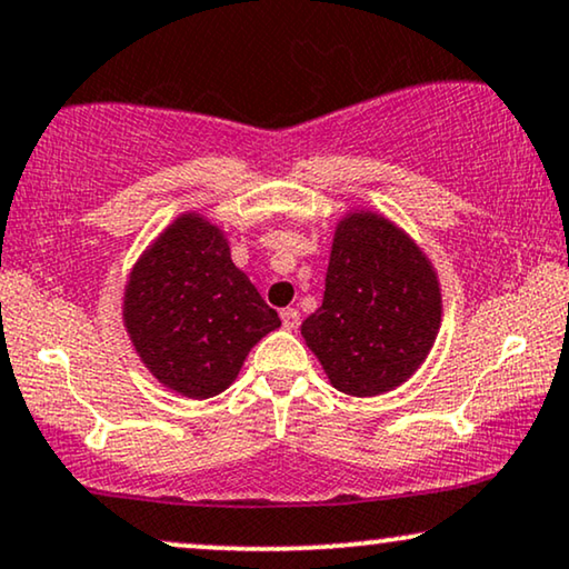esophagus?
Returning <instances> with one entry per match:
<instances>
[{
  "label": "esophagus",
  "mask_w": 569,
  "mask_h": 569,
  "mask_svg": "<svg viewBox=\"0 0 569 569\" xmlns=\"http://www.w3.org/2000/svg\"><path fill=\"white\" fill-rule=\"evenodd\" d=\"M282 327L287 329V331H295L300 327V313H298V308H284L282 311Z\"/></svg>",
  "instance_id": "obj_1"
}]
</instances>
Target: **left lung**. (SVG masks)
Returning <instances> with one entry per match:
<instances>
[{
  "label": "left lung",
  "instance_id": "obj_1",
  "mask_svg": "<svg viewBox=\"0 0 569 569\" xmlns=\"http://www.w3.org/2000/svg\"><path fill=\"white\" fill-rule=\"evenodd\" d=\"M439 327L441 284L423 248L379 211H345L323 300L300 327L331 387L392 392L429 358Z\"/></svg>",
  "mask_w": 569,
  "mask_h": 569
}]
</instances>
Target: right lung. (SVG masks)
Instances as JSON below:
<instances>
[{"label": "right lung", "mask_w": 569, "mask_h": 569, "mask_svg": "<svg viewBox=\"0 0 569 569\" xmlns=\"http://www.w3.org/2000/svg\"><path fill=\"white\" fill-rule=\"evenodd\" d=\"M122 323L153 379L188 400H209L238 379L258 339L282 327L230 240L198 211H182L132 263Z\"/></svg>", "instance_id": "add662e5"}]
</instances>
